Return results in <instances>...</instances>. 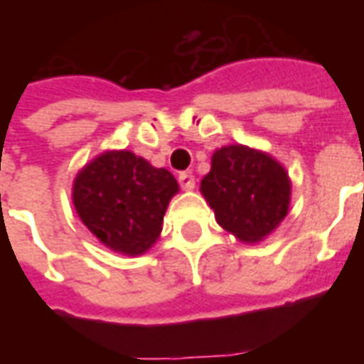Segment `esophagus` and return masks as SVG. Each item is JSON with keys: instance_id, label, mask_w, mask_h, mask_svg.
I'll use <instances>...</instances> for the list:
<instances>
[{"instance_id": "34e87169", "label": "esophagus", "mask_w": 364, "mask_h": 364, "mask_svg": "<svg viewBox=\"0 0 364 364\" xmlns=\"http://www.w3.org/2000/svg\"><path fill=\"white\" fill-rule=\"evenodd\" d=\"M179 185H181V189L185 191H193L195 189V175L193 173H181L179 175Z\"/></svg>"}]
</instances>
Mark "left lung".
<instances>
[{"label": "left lung", "instance_id": "obj_1", "mask_svg": "<svg viewBox=\"0 0 364 364\" xmlns=\"http://www.w3.org/2000/svg\"><path fill=\"white\" fill-rule=\"evenodd\" d=\"M200 193L216 222L240 242L255 244L269 236L289 213L290 179L269 154L242 144L213 154Z\"/></svg>", "mask_w": 364, "mask_h": 364}]
</instances>
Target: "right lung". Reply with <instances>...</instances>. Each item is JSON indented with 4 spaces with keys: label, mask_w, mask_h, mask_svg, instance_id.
<instances>
[{
    "label": "right lung",
    "mask_w": 364,
    "mask_h": 364,
    "mask_svg": "<svg viewBox=\"0 0 364 364\" xmlns=\"http://www.w3.org/2000/svg\"><path fill=\"white\" fill-rule=\"evenodd\" d=\"M175 177L128 150L105 151L75 175L72 200L91 234L112 252L142 255L159 237Z\"/></svg>",
    "instance_id": "add662e5"
}]
</instances>
